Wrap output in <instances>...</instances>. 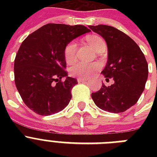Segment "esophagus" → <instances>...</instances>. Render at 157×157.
<instances>
[{
	"mask_svg": "<svg viewBox=\"0 0 157 157\" xmlns=\"http://www.w3.org/2000/svg\"><path fill=\"white\" fill-rule=\"evenodd\" d=\"M77 81H78V82H82V81H85V82H86V81H87V79H86V78H77Z\"/></svg>",
	"mask_w": 157,
	"mask_h": 157,
	"instance_id": "1",
	"label": "esophagus"
}]
</instances>
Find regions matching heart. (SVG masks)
<instances>
[{"mask_svg": "<svg viewBox=\"0 0 157 157\" xmlns=\"http://www.w3.org/2000/svg\"><path fill=\"white\" fill-rule=\"evenodd\" d=\"M87 41L94 50L97 51L100 47L105 45V42L98 36H90L87 37ZM77 45L75 41H71L64 48V59L67 63H73L76 59V52ZM99 68L98 63H87L82 62H77L70 67V73L71 76L78 78H88L92 76Z\"/></svg>", "mask_w": 157, "mask_h": 157, "instance_id": "b5f03b06", "label": "heart"}]
</instances>
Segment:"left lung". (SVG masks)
I'll use <instances>...</instances> for the list:
<instances>
[{
    "label": "left lung",
    "mask_w": 157,
    "mask_h": 157,
    "mask_svg": "<svg viewBox=\"0 0 157 157\" xmlns=\"http://www.w3.org/2000/svg\"><path fill=\"white\" fill-rule=\"evenodd\" d=\"M107 43V62L101 73L114 84L91 96L97 107L112 113L123 112L134 106L144 92L148 76V65L144 53L133 39L107 25H89Z\"/></svg>",
    "instance_id": "8db88e82"
}]
</instances>
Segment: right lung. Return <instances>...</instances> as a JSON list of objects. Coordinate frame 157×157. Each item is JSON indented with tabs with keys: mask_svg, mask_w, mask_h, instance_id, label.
Here are the masks:
<instances>
[{
	"mask_svg": "<svg viewBox=\"0 0 157 157\" xmlns=\"http://www.w3.org/2000/svg\"><path fill=\"white\" fill-rule=\"evenodd\" d=\"M90 32L83 25L48 23L22 42L14 60V82L24 103L33 112L50 116L68 105L77 81L64 70V48Z\"/></svg>",
	"mask_w": 157,
	"mask_h": 157,
	"instance_id": "1",
	"label": "right lung"
}]
</instances>
